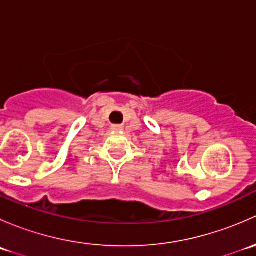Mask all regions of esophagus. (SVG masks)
Returning <instances> with one entry per match:
<instances>
[{"instance_id": "obj_1", "label": "esophagus", "mask_w": 256, "mask_h": 256, "mask_svg": "<svg viewBox=\"0 0 256 256\" xmlns=\"http://www.w3.org/2000/svg\"><path fill=\"white\" fill-rule=\"evenodd\" d=\"M112 130L116 131V132H121L124 130V126L122 125H112Z\"/></svg>"}]
</instances>
